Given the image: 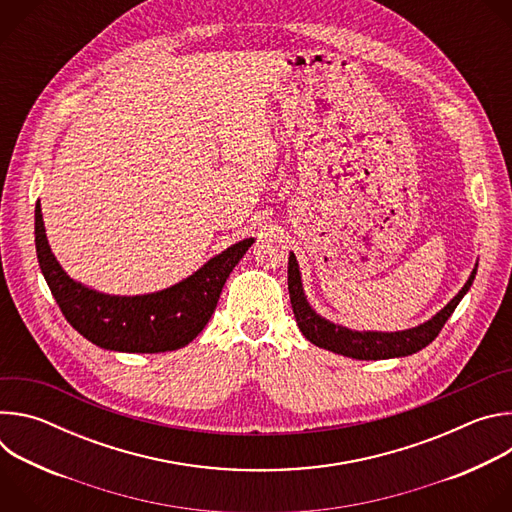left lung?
<instances>
[{
	"mask_svg": "<svg viewBox=\"0 0 512 512\" xmlns=\"http://www.w3.org/2000/svg\"><path fill=\"white\" fill-rule=\"evenodd\" d=\"M476 269H478V263L474 265L464 287L440 312L415 328L399 330V332L350 330L346 326L334 324L324 316H320L310 306L304 294L302 273L294 253H289V261H287V289H289V300H291V308H294L298 328L312 344L348 358H356V360H383V358H399V356L415 354L421 348H425L429 342H433L435 336L440 334V330L448 322V318L454 314L460 300L466 296V291L470 289L476 277Z\"/></svg>",
	"mask_w": 512,
	"mask_h": 512,
	"instance_id": "1",
	"label": "left lung"
}]
</instances>
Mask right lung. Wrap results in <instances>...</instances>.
<instances>
[{
  "instance_id": "right-lung-1",
  "label": "right lung",
  "mask_w": 512,
  "mask_h": 512,
  "mask_svg": "<svg viewBox=\"0 0 512 512\" xmlns=\"http://www.w3.org/2000/svg\"><path fill=\"white\" fill-rule=\"evenodd\" d=\"M36 255L68 324L93 344L115 352H168L190 344L208 324L223 285L255 239H243L208 259L186 279L143 296H109L72 279L56 261L36 204Z\"/></svg>"
}]
</instances>
